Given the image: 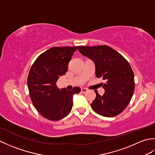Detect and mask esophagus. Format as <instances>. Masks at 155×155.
<instances>
[{"label": "esophagus", "mask_w": 155, "mask_h": 155, "mask_svg": "<svg viewBox=\"0 0 155 155\" xmlns=\"http://www.w3.org/2000/svg\"><path fill=\"white\" fill-rule=\"evenodd\" d=\"M87 91V88H81V92H82V93H86Z\"/></svg>", "instance_id": "34e87169"}]
</instances>
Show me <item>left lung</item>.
<instances>
[{"label":"left lung","instance_id":"left-lung-1","mask_svg":"<svg viewBox=\"0 0 155 155\" xmlns=\"http://www.w3.org/2000/svg\"><path fill=\"white\" fill-rule=\"evenodd\" d=\"M77 48L94 62L97 77L106 80L103 96L94 91L96 98L91 104L93 110L106 117L119 114L130 103L135 85L134 72L128 62L108 46H80Z\"/></svg>","mask_w":155,"mask_h":155}]
</instances>
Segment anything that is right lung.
Returning a JSON list of instances; mask_svg holds the SVG:
<instances>
[{
	"label": "right lung",
	"mask_w": 155,
	"mask_h": 155,
	"mask_svg": "<svg viewBox=\"0 0 155 155\" xmlns=\"http://www.w3.org/2000/svg\"><path fill=\"white\" fill-rule=\"evenodd\" d=\"M77 47H52L36 59L27 78L29 94L34 107L42 117L50 120H59L71 113L72 97L81 88L72 91L59 89L57 82L66 74Z\"/></svg>",
	"instance_id": "add662e5"
}]
</instances>
